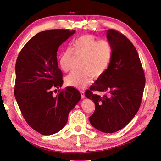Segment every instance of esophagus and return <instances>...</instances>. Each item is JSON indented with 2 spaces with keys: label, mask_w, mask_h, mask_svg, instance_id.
Listing matches in <instances>:
<instances>
[{
  "label": "esophagus",
  "mask_w": 161,
  "mask_h": 161,
  "mask_svg": "<svg viewBox=\"0 0 161 161\" xmlns=\"http://www.w3.org/2000/svg\"><path fill=\"white\" fill-rule=\"evenodd\" d=\"M80 94H81V98H85V92H84V91H80Z\"/></svg>",
  "instance_id": "esophagus-1"
}]
</instances>
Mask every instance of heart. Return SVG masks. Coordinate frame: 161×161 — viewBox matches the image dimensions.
Segmentation results:
<instances>
[{
	"label": "heart",
	"instance_id": "obj_1",
	"mask_svg": "<svg viewBox=\"0 0 161 161\" xmlns=\"http://www.w3.org/2000/svg\"><path fill=\"white\" fill-rule=\"evenodd\" d=\"M81 57L79 70L70 73L65 78L69 86L82 89L93 79L104 74L112 59V47L108 41H99L94 35H83L74 40L71 48L68 47L61 54L59 63L62 70L70 69L73 56Z\"/></svg>",
	"mask_w": 161,
	"mask_h": 161
}]
</instances>
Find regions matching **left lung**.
I'll use <instances>...</instances> for the list:
<instances>
[{"mask_svg": "<svg viewBox=\"0 0 161 161\" xmlns=\"http://www.w3.org/2000/svg\"><path fill=\"white\" fill-rule=\"evenodd\" d=\"M112 47V59L106 72L85 92L95 110L89 118L98 130L111 133L124 128L138 112L145 85L144 70L137 51L130 40L113 29L107 30ZM93 91L103 92L98 95Z\"/></svg>", "mask_w": 161, "mask_h": 161, "instance_id": "8db88e82", "label": "left lung"}]
</instances>
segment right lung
Here are the masks:
<instances>
[{
  "label": "right lung",
  "mask_w": 161,
  "mask_h": 161,
  "mask_svg": "<svg viewBox=\"0 0 161 161\" xmlns=\"http://www.w3.org/2000/svg\"><path fill=\"white\" fill-rule=\"evenodd\" d=\"M75 32L64 29L41 31L25 43L18 56L15 98L25 121L42 135L62 130L81 98L78 90L71 86L53 94L63 82L57 52Z\"/></svg>",
  "instance_id": "add662e5"
}]
</instances>
